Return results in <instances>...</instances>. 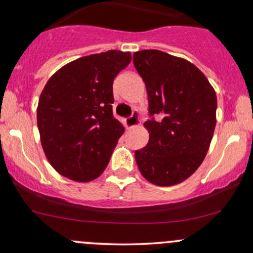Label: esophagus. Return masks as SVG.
<instances>
[{"label": "esophagus", "mask_w": 253, "mask_h": 253, "mask_svg": "<svg viewBox=\"0 0 253 253\" xmlns=\"http://www.w3.org/2000/svg\"><path fill=\"white\" fill-rule=\"evenodd\" d=\"M126 126L129 128H133V127L139 126V115L137 111L132 112V115L126 119Z\"/></svg>", "instance_id": "esophagus-1"}]
</instances>
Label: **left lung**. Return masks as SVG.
<instances>
[{
	"mask_svg": "<svg viewBox=\"0 0 253 253\" xmlns=\"http://www.w3.org/2000/svg\"><path fill=\"white\" fill-rule=\"evenodd\" d=\"M145 83L149 120L148 144L134 152L149 182L172 186L200 168L213 138L216 95L206 76L187 60L159 50L133 53Z\"/></svg>",
	"mask_w": 253,
	"mask_h": 253,
	"instance_id": "8db88e82",
	"label": "left lung"
}]
</instances>
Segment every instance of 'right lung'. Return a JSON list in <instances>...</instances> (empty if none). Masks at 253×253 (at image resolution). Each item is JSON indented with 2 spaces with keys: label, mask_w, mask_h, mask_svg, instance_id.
Segmentation results:
<instances>
[{
  "label": "right lung",
  "mask_w": 253,
  "mask_h": 253,
  "mask_svg": "<svg viewBox=\"0 0 253 253\" xmlns=\"http://www.w3.org/2000/svg\"><path fill=\"white\" fill-rule=\"evenodd\" d=\"M129 62V52L94 53L67 63L47 81L38 104V128L58 174L88 182L108 167L125 129L112 115V83Z\"/></svg>",
  "instance_id": "obj_1"
}]
</instances>
